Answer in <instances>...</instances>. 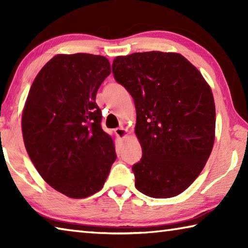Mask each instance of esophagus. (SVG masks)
Wrapping results in <instances>:
<instances>
[{
    "label": "esophagus",
    "mask_w": 248,
    "mask_h": 248,
    "mask_svg": "<svg viewBox=\"0 0 248 248\" xmlns=\"http://www.w3.org/2000/svg\"><path fill=\"white\" fill-rule=\"evenodd\" d=\"M127 132H128V130L125 129V128H124V127H119V128L115 129L116 136L119 137L120 139H124V138L127 137Z\"/></svg>",
    "instance_id": "34e87169"
}]
</instances>
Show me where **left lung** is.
Listing matches in <instances>:
<instances>
[{"label": "left lung", "mask_w": 248, "mask_h": 248, "mask_svg": "<svg viewBox=\"0 0 248 248\" xmlns=\"http://www.w3.org/2000/svg\"><path fill=\"white\" fill-rule=\"evenodd\" d=\"M112 74L132 96L142 157L132 166L136 188L170 198L198 177L215 143L211 89L182 54L136 52L117 57Z\"/></svg>", "instance_id": "1"}]
</instances>
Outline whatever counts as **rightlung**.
Segmentation results:
<instances>
[{
    "label": "right lung",
    "mask_w": 248,
    "mask_h": 248,
    "mask_svg": "<svg viewBox=\"0 0 248 248\" xmlns=\"http://www.w3.org/2000/svg\"><path fill=\"white\" fill-rule=\"evenodd\" d=\"M110 72L103 56L58 54L29 90L22 116L25 148L45 182L70 198L102 189L116 161L95 102Z\"/></svg>",
    "instance_id": "obj_1"
}]
</instances>
